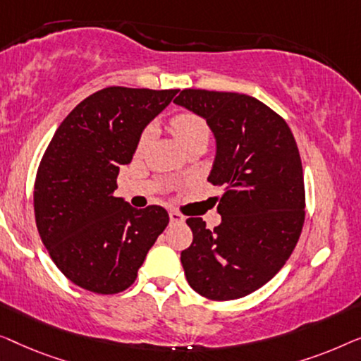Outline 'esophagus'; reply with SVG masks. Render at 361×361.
I'll return each instance as SVG.
<instances>
[{"label":"esophagus","instance_id":"obj_1","mask_svg":"<svg viewBox=\"0 0 361 361\" xmlns=\"http://www.w3.org/2000/svg\"><path fill=\"white\" fill-rule=\"evenodd\" d=\"M170 222L171 224H183V222H185V216L180 214L178 211L171 209L170 211Z\"/></svg>","mask_w":361,"mask_h":361}]
</instances>
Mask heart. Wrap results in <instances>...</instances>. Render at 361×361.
I'll return each mask as SVG.
<instances>
[{"mask_svg":"<svg viewBox=\"0 0 361 361\" xmlns=\"http://www.w3.org/2000/svg\"><path fill=\"white\" fill-rule=\"evenodd\" d=\"M171 129H173L175 135L178 137L181 145H186L188 142L196 139L207 140L211 135V129L206 121L195 113H181L178 116H175V118L171 119ZM152 132H154L152 128H147L142 132L137 149L142 150L147 144H149L152 139Z\"/></svg>","mask_w":361,"mask_h":361,"instance_id":"heart-1","label":"heart"}]
</instances>
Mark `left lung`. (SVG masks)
Segmentation results:
<instances>
[{
  "instance_id": "1",
  "label": "left lung",
  "mask_w": 361,
  "mask_h": 361,
  "mask_svg": "<svg viewBox=\"0 0 361 361\" xmlns=\"http://www.w3.org/2000/svg\"><path fill=\"white\" fill-rule=\"evenodd\" d=\"M173 103L206 119L216 139L207 180L224 186L214 231L201 217L186 219V280L212 301L243 298L281 270L301 235L306 196L296 140L281 116L248 94L190 88Z\"/></svg>"
}]
</instances>
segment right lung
I'll use <instances>...</instances> for the list:
<instances>
[{"label":"right lung","mask_w":361,"mask_h":361,"mask_svg":"<svg viewBox=\"0 0 361 361\" xmlns=\"http://www.w3.org/2000/svg\"><path fill=\"white\" fill-rule=\"evenodd\" d=\"M176 93L109 86L55 130L35 176V224L50 258L77 286L98 294L128 289L169 226L161 206L135 209L113 192L142 130Z\"/></svg>","instance_id":"obj_1"}]
</instances>
